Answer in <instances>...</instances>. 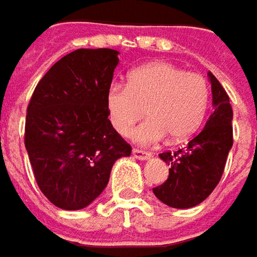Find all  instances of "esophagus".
I'll return each mask as SVG.
<instances>
[{
    "label": "esophagus",
    "instance_id": "esophagus-1",
    "mask_svg": "<svg viewBox=\"0 0 257 257\" xmlns=\"http://www.w3.org/2000/svg\"><path fill=\"white\" fill-rule=\"evenodd\" d=\"M132 155H134L137 160H141V161H147V160H151V158H152V154H151V152H145V151L141 150H134L132 151Z\"/></svg>",
    "mask_w": 257,
    "mask_h": 257
}]
</instances>
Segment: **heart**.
<instances>
[{
	"mask_svg": "<svg viewBox=\"0 0 257 257\" xmlns=\"http://www.w3.org/2000/svg\"><path fill=\"white\" fill-rule=\"evenodd\" d=\"M208 99V83L200 73L154 62L134 69L128 84H109L105 105L112 126L120 135H128L147 109L150 119L132 137L138 144L150 145L167 135L175 142L193 137L204 120Z\"/></svg>",
	"mask_w": 257,
	"mask_h": 257,
	"instance_id": "b5f03b06",
	"label": "heart"
}]
</instances>
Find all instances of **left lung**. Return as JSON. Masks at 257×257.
Masks as SVG:
<instances>
[{
	"instance_id": "8db88e82",
	"label": "left lung",
	"mask_w": 257,
	"mask_h": 257,
	"mask_svg": "<svg viewBox=\"0 0 257 257\" xmlns=\"http://www.w3.org/2000/svg\"><path fill=\"white\" fill-rule=\"evenodd\" d=\"M207 76L211 84L213 113L206 126L185 150L160 154L162 161L170 165V175L152 191L160 201L173 208L194 207L213 193L233 147V110L229 96L213 73L208 72Z\"/></svg>"
}]
</instances>
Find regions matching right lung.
Returning <instances> with one entry per match:
<instances>
[{
	"label": "right lung",
	"instance_id": "add662e5",
	"mask_svg": "<svg viewBox=\"0 0 257 257\" xmlns=\"http://www.w3.org/2000/svg\"><path fill=\"white\" fill-rule=\"evenodd\" d=\"M119 51L79 49L43 76L26 117V150L41 193L63 210L92 204L131 145L107 119L105 95Z\"/></svg>",
	"mask_w": 257,
	"mask_h": 257
}]
</instances>
